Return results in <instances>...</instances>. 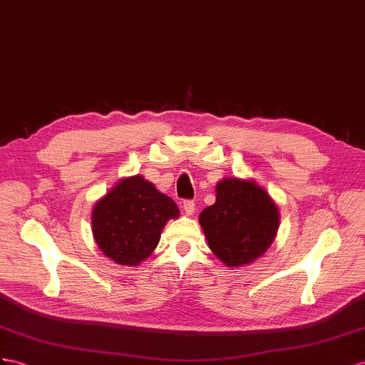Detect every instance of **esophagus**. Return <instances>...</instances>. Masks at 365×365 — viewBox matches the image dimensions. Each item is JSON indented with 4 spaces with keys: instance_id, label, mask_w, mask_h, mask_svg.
I'll use <instances>...</instances> for the list:
<instances>
[{
    "instance_id": "1",
    "label": "esophagus",
    "mask_w": 365,
    "mask_h": 365,
    "mask_svg": "<svg viewBox=\"0 0 365 365\" xmlns=\"http://www.w3.org/2000/svg\"><path fill=\"white\" fill-rule=\"evenodd\" d=\"M183 210L186 216H191V214L195 211V203L194 200H185L183 202Z\"/></svg>"
}]
</instances>
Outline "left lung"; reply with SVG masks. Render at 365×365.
Here are the masks:
<instances>
[{
    "instance_id": "obj_1",
    "label": "left lung",
    "mask_w": 365,
    "mask_h": 365,
    "mask_svg": "<svg viewBox=\"0 0 365 365\" xmlns=\"http://www.w3.org/2000/svg\"><path fill=\"white\" fill-rule=\"evenodd\" d=\"M216 203L200 212L208 247L227 267L255 262L273 244L279 211L255 180L225 177L216 186Z\"/></svg>"
}]
</instances>
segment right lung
I'll use <instances>...</instances> for the list:
<instances>
[{
    "instance_id": "right-lung-1",
    "label": "right lung",
    "mask_w": 365,
    "mask_h": 365,
    "mask_svg": "<svg viewBox=\"0 0 365 365\" xmlns=\"http://www.w3.org/2000/svg\"><path fill=\"white\" fill-rule=\"evenodd\" d=\"M179 217L175 202L142 175L120 180L92 210V235L103 255L135 267L153 255L162 230Z\"/></svg>"
}]
</instances>
